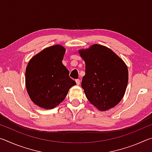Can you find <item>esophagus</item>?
Listing matches in <instances>:
<instances>
[{"label":"esophagus","mask_w":152,"mask_h":152,"mask_svg":"<svg viewBox=\"0 0 152 152\" xmlns=\"http://www.w3.org/2000/svg\"><path fill=\"white\" fill-rule=\"evenodd\" d=\"M75 81H76V83L77 85H80V80L79 79H76Z\"/></svg>","instance_id":"1"}]
</instances>
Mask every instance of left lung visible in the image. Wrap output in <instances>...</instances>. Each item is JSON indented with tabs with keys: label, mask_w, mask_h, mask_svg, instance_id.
I'll use <instances>...</instances> for the list:
<instances>
[{
	"label": "left lung",
	"mask_w": 152,
	"mask_h": 152,
	"mask_svg": "<svg viewBox=\"0 0 152 152\" xmlns=\"http://www.w3.org/2000/svg\"><path fill=\"white\" fill-rule=\"evenodd\" d=\"M85 62L82 88L87 99L101 111L116 106L127 86V66L121 58L106 46L94 44L79 50Z\"/></svg>",
	"instance_id": "left-lung-1"
}]
</instances>
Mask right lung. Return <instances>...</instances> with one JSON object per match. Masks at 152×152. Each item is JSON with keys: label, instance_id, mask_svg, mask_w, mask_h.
Listing matches in <instances>:
<instances>
[{"label": "right lung", "instance_id": "obj_1", "mask_svg": "<svg viewBox=\"0 0 152 152\" xmlns=\"http://www.w3.org/2000/svg\"><path fill=\"white\" fill-rule=\"evenodd\" d=\"M66 49L61 45L50 46L33 56L25 70V86L33 102L45 109L60 104L76 82L69 77L63 65Z\"/></svg>", "mask_w": 152, "mask_h": 152}]
</instances>
